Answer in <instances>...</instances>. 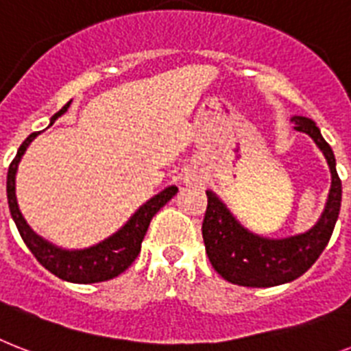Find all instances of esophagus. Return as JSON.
<instances>
[{"label": "esophagus", "mask_w": 351, "mask_h": 351, "mask_svg": "<svg viewBox=\"0 0 351 351\" xmlns=\"http://www.w3.org/2000/svg\"><path fill=\"white\" fill-rule=\"evenodd\" d=\"M184 182L189 185H195V184H202L204 182V176L196 175V173H189V175L184 176Z\"/></svg>", "instance_id": "1"}]
</instances>
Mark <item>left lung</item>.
I'll list each match as a JSON object with an SVG mask.
<instances>
[{
  "label": "left lung",
  "instance_id": "8db88e82",
  "mask_svg": "<svg viewBox=\"0 0 351 351\" xmlns=\"http://www.w3.org/2000/svg\"><path fill=\"white\" fill-rule=\"evenodd\" d=\"M292 122L295 130L312 136L328 162L332 185L323 215L317 223L303 234L278 240L263 238L245 229L227 209V205L213 191H207V210L202 223L205 252L216 272L229 283L252 289L290 283L317 261L330 241L343 196V185L335 169V156L312 119L295 115L292 117Z\"/></svg>",
  "mask_w": 351,
  "mask_h": 351
}]
</instances>
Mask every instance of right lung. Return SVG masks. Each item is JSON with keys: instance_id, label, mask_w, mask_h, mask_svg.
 <instances>
[{"instance_id": "add662e5", "label": "right lung", "mask_w": 351, "mask_h": 351, "mask_svg": "<svg viewBox=\"0 0 351 351\" xmlns=\"http://www.w3.org/2000/svg\"><path fill=\"white\" fill-rule=\"evenodd\" d=\"M68 110V104L62 110H59L56 115L50 119V126L59 119V117ZM39 133H32L27 136V141L23 142L18 149V155L10 162L7 175V198L8 209L12 215V220L18 227L23 241L27 245L30 252L36 256V259L50 270L53 276L70 281V283H99V281H108V279L117 278L130 267L141 252V245L144 236L147 232L153 216L167 204V202L176 195L178 187L169 185L158 195L142 205L135 215L131 216L124 227L117 230L115 234H111L101 243L88 247L81 250H66L61 247H56L50 241L43 240L41 236L36 234L28 223L23 218L19 210L18 200H16V173L21 162V156L25 155L28 144L36 138Z\"/></svg>"}]
</instances>
